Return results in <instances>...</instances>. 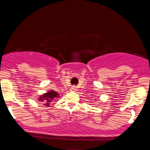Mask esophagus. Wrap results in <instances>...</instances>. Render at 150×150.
Returning <instances> with one entry per match:
<instances>
[{
  "instance_id": "obj_1",
  "label": "esophagus",
  "mask_w": 150,
  "mask_h": 150,
  "mask_svg": "<svg viewBox=\"0 0 150 150\" xmlns=\"http://www.w3.org/2000/svg\"><path fill=\"white\" fill-rule=\"evenodd\" d=\"M72 90H73V91H77V90H78V88H77L76 86H72Z\"/></svg>"
}]
</instances>
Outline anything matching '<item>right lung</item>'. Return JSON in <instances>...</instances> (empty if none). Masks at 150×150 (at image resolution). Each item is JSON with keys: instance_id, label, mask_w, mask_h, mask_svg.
I'll return each instance as SVG.
<instances>
[{"instance_id": "right-lung-1", "label": "right lung", "mask_w": 150, "mask_h": 150, "mask_svg": "<svg viewBox=\"0 0 150 150\" xmlns=\"http://www.w3.org/2000/svg\"><path fill=\"white\" fill-rule=\"evenodd\" d=\"M59 93H57L54 91H49L47 93H44V94L41 95L40 97H39L38 100L41 101V102H44L45 106H49L50 102H52V100H54V99L57 97H59Z\"/></svg>"}]
</instances>
